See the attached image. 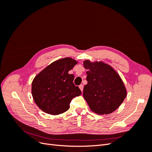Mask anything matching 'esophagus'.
Returning a JSON list of instances; mask_svg holds the SVG:
<instances>
[{
	"instance_id": "esophagus-1",
	"label": "esophagus",
	"mask_w": 152,
	"mask_h": 152,
	"mask_svg": "<svg viewBox=\"0 0 152 152\" xmlns=\"http://www.w3.org/2000/svg\"><path fill=\"white\" fill-rule=\"evenodd\" d=\"M79 88H80V89L81 90V91H83V88H84V86L82 85V84H80V86H79Z\"/></svg>"
}]
</instances>
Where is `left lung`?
Wrapping results in <instances>:
<instances>
[{"mask_svg": "<svg viewBox=\"0 0 152 152\" xmlns=\"http://www.w3.org/2000/svg\"><path fill=\"white\" fill-rule=\"evenodd\" d=\"M87 84L83 96L90 109L98 115L110 114L120 107L127 96V90L118 73L103 61L85 60Z\"/></svg>", "mask_w": 152, "mask_h": 152, "instance_id": "obj_1", "label": "left lung"}]
</instances>
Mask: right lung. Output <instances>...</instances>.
<instances>
[{
  "label": "right lung",
  "mask_w": 152,
  "mask_h": 152,
  "mask_svg": "<svg viewBox=\"0 0 152 152\" xmlns=\"http://www.w3.org/2000/svg\"><path fill=\"white\" fill-rule=\"evenodd\" d=\"M71 58L50 63L37 75L31 84V94L36 104L45 113L56 115L70 108L71 100L81 94L73 84L74 75L68 72L77 64Z\"/></svg>",
  "instance_id": "1"
}]
</instances>
